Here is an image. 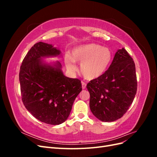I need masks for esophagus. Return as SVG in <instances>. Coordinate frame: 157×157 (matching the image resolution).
Segmentation results:
<instances>
[{
	"label": "esophagus",
	"mask_w": 157,
	"mask_h": 157,
	"mask_svg": "<svg viewBox=\"0 0 157 157\" xmlns=\"http://www.w3.org/2000/svg\"><path fill=\"white\" fill-rule=\"evenodd\" d=\"M81 83H82V89H85V88H86V84L84 82H82Z\"/></svg>",
	"instance_id": "obj_1"
}]
</instances>
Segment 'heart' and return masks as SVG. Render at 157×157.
<instances>
[{
    "label": "heart",
    "mask_w": 157,
    "mask_h": 157,
    "mask_svg": "<svg viewBox=\"0 0 157 157\" xmlns=\"http://www.w3.org/2000/svg\"><path fill=\"white\" fill-rule=\"evenodd\" d=\"M113 58L111 51L106 47L91 43L75 48L72 57H65V63L69 69H77L75 61L81 63L80 71L85 78L94 80L100 77L107 71Z\"/></svg>",
    "instance_id": "heart-1"
}]
</instances>
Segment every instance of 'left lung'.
Here are the masks:
<instances>
[{
    "instance_id": "obj_1",
    "label": "left lung",
    "mask_w": 157,
    "mask_h": 157,
    "mask_svg": "<svg viewBox=\"0 0 157 157\" xmlns=\"http://www.w3.org/2000/svg\"><path fill=\"white\" fill-rule=\"evenodd\" d=\"M90 107L103 122L121 118L134 101L137 92L134 61L124 49L118 50L109 69L100 77L90 80Z\"/></svg>"
}]
</instances>
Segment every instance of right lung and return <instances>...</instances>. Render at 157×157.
Here are the masks:
<instances>
[{"instance_id":"1","label":"right lung","mask_w":157,"mask_h":157,"mask_svg":"<svg viewBox=\"0 0 157 157\" xmlns=\"http://www.w3.org/2000/svg\"><path fill=\"white\" fill-rule=\"evenodd\" d=\"M60 54L52 44L37 42L23 59L19 74L23 105L36 119L52 125L67 120L82 90L79 79L63 75L59 61L50 65L42 61Z\"/></svg>"}]
</instances>
